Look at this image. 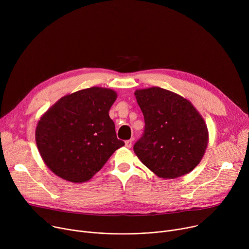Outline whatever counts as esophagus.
<instances>
[{"label":"esophagus","mask_w":249,"mask_h":249,"mask_svg":"<svg viewBox=\"0 0 249 249\" xmlns=\"http://www.w3.org/2000/svg\"><path fill=\"white\" fill-rule=\"evenodd\" d=\"M125 147L128 148V149H130V148L132 147V140H127V141H125Z\"/></svg>","instance_id":"34e87169"}]
</instances>
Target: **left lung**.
<instances>
[{"label": "left lung", "mask_w": 249, "mask_h": 249, "mask_svg": "<svg viewBox=\"0 0 249 249\" xmlns=\"http://www.w3.org/2000/svg\"><path fill=\"white\" fill-rule=\"evenodd\" d=\"M135 96L145 119L144 134L134 145L139 160L161 178L193 170L207 149L208 129L192 103L158 87L137 89Z\"/></svg>", "instance_id": "obj_1"}]
</instances>
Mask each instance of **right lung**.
Here are the masks:
<instances>
[{"label": "right lung", "instance_id": "1", "mask_svg": "<svg viewBox=\"0 0 249 249\" xmlns=\"http://www.w3.org/2000/svg\"><path fill=\"white\" fill-rule=\"evenodd\" d=\"M117 94L93 87L59 99L35 130L39 154L53 173L74 183L89 180L123 147L109 109Z\"/></svg>", "mask_w": 249, "mask_h": 249}]
</instances>
